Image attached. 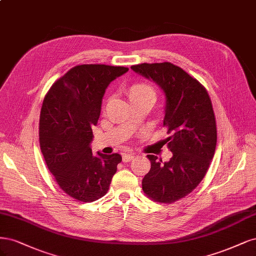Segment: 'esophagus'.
Segmentation results:
<instances>
[{
  "label": "esophagus",
  "instance_id": "obj_1",
  "mask_svg": "<svg viewBox=\"0 0 256 256\" xmlns=\"http://www.w3.org/2000/svg\"><path fill=\"white\" fill-rule=\"evenodd\" d=\"M133 158H134V154H132V153H124L122 156V160L124 162H130Z\"/></svg>",
  "mask_w": 256,
  "mask_h": 256
}]
</instances>
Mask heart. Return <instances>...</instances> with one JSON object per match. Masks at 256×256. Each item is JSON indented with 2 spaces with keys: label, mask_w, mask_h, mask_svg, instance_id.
Wrapping results in <instances>:
<instances>
[{
  "label": "heart",
  "mask_w": 256,
  "mask_h": 256,
  "mask_svg": "<svg viewBox=\"0 0 256 256\" xmlns=\"http://www.w3.org/2000/svg\"><path fill=\"white\" fill-rule=\"evenodd\" d=\"M126 94L130 102L135 104L146 100L155 101L156 92L154 88L144 82H137L126 88Z\"/></svg>",
  "instance_id": "1"
}]
</instances>
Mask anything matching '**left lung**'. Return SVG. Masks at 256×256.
<instances>
[{"mask_svg": "<svg viewBox=\"0 0 256 256\" xmlns=\"http://www.w3.org/2000/svg\"><path fill=\"white\" fill-rule=\"evenodd\" d=\"M130 69L153 80L166 96L164 139L172 152L169 162L146 155L151 169L142 180V190L155 202L173 203L200 184L214 158L217 128L210 98L204 86L171 62L140 64Z\"/></svg>", "mask_w": 256, "mask_h": 256, "instance_id": "8db88e82", "label": "left lung"}]
</instances>
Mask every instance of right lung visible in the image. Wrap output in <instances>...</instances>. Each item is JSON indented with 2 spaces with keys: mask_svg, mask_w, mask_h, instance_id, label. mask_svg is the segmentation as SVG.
Masks as SVG:
<instances>
[{
  "mask_svg": "<svg viewBox=\"0 0 256 256\" xmlns=\"http://www.w3.org/2000/svg\"><path fill=\"white\" fill-rule=\"evenodd\" d=\"M128 71L107 64H80L57 80L40 112L39 142L48 171L64 194L94 202L108 192L122 158L92 155V128L100 117L107 86Z\"/></svg>",
  "mask_w": 256,
  "mask_h": 256,
  "instance_id": "obj_1",
  "label": "right lung"
}]
</instances>
